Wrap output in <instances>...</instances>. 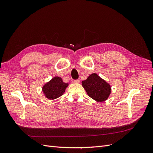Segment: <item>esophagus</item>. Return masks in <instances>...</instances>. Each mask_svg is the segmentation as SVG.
<instances>
[{
  "instance_id": "obj_1",
  "label": "esophagus",
  "mask_w": 153,
  "mask_h": 153,
  "mask_svg": "<svg viewBox=\"0 0 153 153\" xmlns=\"http://www.w3.org/2000/svg\"><path fill=\"white\" fill-rule=\"evenodd\" d=\"M73 82H75V83H77V84H78V83H80V80L79 79L75 80L73 81Z\"/></svg>"
}]
</instances>
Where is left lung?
Returning <instances> with one entry per match:
<instances>
[{"instance_id":"left-lung-1","label":"left lung","mask_w":153,"mask_h":153,"mask_svg":"<svg viewBox=\"0 0 153 153\" xmlns=\"http://www.w3.org/2000/svg\"><path fill=\"white\" fill-rule=\"evenodd\" d=\"M82 83L87 94L93 100L102 102L108 98L111 87L97 74L92 73L87 80L82 81Z\"/></svg>"}]
</instances>
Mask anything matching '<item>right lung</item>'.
I'll list each match as a JSON object with an SVG mask.
<instances>
[{
  "mask_svg": "<svg viewBox=\"0 0 153 153\" xmlns=\"http://www.w3.org/2000/svg\"><path fill=\"white\" fill-rule=\"evenodd\" d=\"M68 85V84L64 83L61 78L56 76L43 86V91L47 98L54 100L63 94Z\"/></svg>",
  "mask_w": 153,
  "mask_h": 153,
  "instance_id": "right-lung-1",
  "label": "right lung"
}]
</instances>
